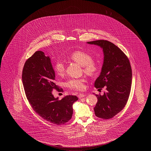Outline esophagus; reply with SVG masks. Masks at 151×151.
<instances>
[{
    "instance_id": "34e87169",
    "label": "esophagus",
    "mask_w": 151,
    "mask_h": 151,
    "mask_svg": "<svg viewBox=\"0 0 151 151\" xmlns=\"http://www.w3.org/2000/svg\"><path fill=\"white\" fill-rule=\"evenodd\" d=\"M85 96H86V95H85L84 93H79V94L78 95V98L79 99H80V98H82L84 97Z\"/></svg>"
}]
</instances>
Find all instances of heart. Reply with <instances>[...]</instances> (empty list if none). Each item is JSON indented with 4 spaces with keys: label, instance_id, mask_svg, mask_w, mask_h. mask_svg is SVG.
Instances as JSON below:
<instances>
[{
    "label": "heart",
    "instance_id": "b5f03b06",
    "mask_svg": "<svg viewBox=\"0 0 151 151\" xmlns=\"http://www.w3.org/2000/svg\"><path fill=\"white\" fill-rule=\"evenodd\" d=\"M70 58L83 66L84 73L90 76L95 75L99 71L100 66L98 62L93 60L91 54L83 50H76L70 55ZM54 70L59 75L62 76L65 71L64 63L58 60L54 65ZM86 79L84 77L71 78L65 82V86L70 89L81 91L85 88Z\"/></svg>",
    "mask_w": 151,
    "mask_h": 151
}]
</instances>
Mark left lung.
<instances>
[{
  "mask_svg": "<svg viewBox=\"0 0 151 151\" xmlns=\"http://www.w3.org/2000/svg\"><path fill=\"white\" fill-rule=\"evenodd\" d=\"M100 46L104 59L99 76L94 86L107 90L103 95H95L98 102L94 108L96 117L104 119L113 117L123 110L129 98L132 83V70L124 53L114 43L106 40L87 42Z\"/></svg>",
  "mask_w": 151,
  "mask_h": 151,
  "instance_id": "obj_1",
  "label": "left lung"
}]
</instances>
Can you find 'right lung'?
Returning <instances> with one entry per match:
<instances>
[{
    "label": "right lung",
    "mask_w": 151,
    "mask_h": 151,
    "mask_svg": "<svg viewBox=\"0 0 151 151\" xmlns=\"http://www.w3.org/2000/svg\"><path fill=\"white\" fill-rule=\"evenodd\" d=\"M55 80V73L50 58L46 56L43 52H35L25 62L22 81L29 104L43 119L60 125L71 119L73 105L78 99L74 95L65 96L61 100L55 98L52 91L58 87L54 83Z\"/></svg>",
    "instance_id": "1"
}]
</instances>
